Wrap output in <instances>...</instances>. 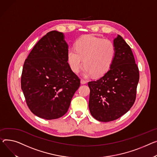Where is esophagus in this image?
Masks as SVG:
<instances>
[{"mask_svg":"<svg viewBox=\"0 0 157 157\" xmlns=\"http://www.w3.org/2000/svg\"><path fill=\"white\" fill-rule=\"evenodd\" d=\"M80 82H81V84H82V85H85L86 83V81H85V79H81Z\"/></svg>","mask_w":157,"mask_h":157,"instance_id":"1","label":"esophagus"}]
</instances>
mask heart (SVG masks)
I'll return each instance as SVG.
<instances>
[{
	"instance_id": "obj_1",
	"label": "heart",
	"mask_w": 157,
	"mask_h": 157,
	"mask_svg": "<svg viewBox=\"0 0 157 157\" xmlns=\"http://www.w3.org/2000/svg\"><path fill=\"white\" fill-rule=\"evenodd\" d=\"M115 54L116 48L111 41L85 35L76 41L75 49L68 50L67 58L69 67L74 72H79L84 62L83 75L99 77L110 69Z\"/></svg>"
}]
</instances>
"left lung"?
Masks as SVG:
<instances>
[{
  "mask_svg": "<svg viewBox=\"0 0 157 157\" xmlns=\"http://www.w3.org/2000/svg\"><path fill=\"white\" fill-rule=\"evenodd\" d=\"M116 54L110 69L88 82L89 109L98 121L109 122L128 112L136 100L140 75L131 49L121 36L113 39Z\"/></svg>",
  "mask_w": 157,
  "mask_h": 157,
  "instance_id": "1",
  "label": "left lung"
}]
</instances>
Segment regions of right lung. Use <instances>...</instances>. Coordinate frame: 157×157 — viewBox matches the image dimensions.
I'll list each match as a JSON object with an SVG mask.
<instances>
[{"label":"right lung","mask_w":157,"mask_h":157,"mask_svg":"<svg viewBox=\"0 0 157 157\" xmlns=\"http://www.w3.org/2000/svg\"><path fill=\"white\" fill-rule=\"evenodd\" d=\"M68 45L63 33L51 31L31 51L21 79L27 105L35 116L56 119L67 112L80 79L67 62Z\"/></svg>","instance_id":"1"}]
</instances>
